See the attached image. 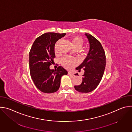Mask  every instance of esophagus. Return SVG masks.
<instances>
[{"mask_svg":"<svg viewBox=\"0 0 132 132\" xmlns=\"http://www.w3.org/2000/svg\"><path fill=\"white\" fill-rule=\"evenodd\" d=\"M68 74L69 75H70V76H74V74L72 72H71V71H68Z\"/></svg>","mask_w":132,"mask_h":132,"instance_id":"1","label":"esophagus"}]
</instances>
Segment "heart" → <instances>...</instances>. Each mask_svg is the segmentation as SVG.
<instances>
[{"instance_id": "1", "label": "heart", "mask_w": 132, "mask_h": 132, "mask_svg": "<svg viewBox=\"0 0 132 132\" xmlns=\"http://www.w3.org/2000/svg\"><path fill=\"white\" fill-rule=\"evenodd\" d=\"M60 40L56 42L55 46V50H57V46L60 43ZM71 44L72 46V47H78L80 48L82 44H83V40L81 37L79 36H75L71 38ZM61 63L63 66L67 68H71L75 64H76V61H75L73 59H70L68 57H64L62 58L61 60Z\"/></svg>"}]
</instances>
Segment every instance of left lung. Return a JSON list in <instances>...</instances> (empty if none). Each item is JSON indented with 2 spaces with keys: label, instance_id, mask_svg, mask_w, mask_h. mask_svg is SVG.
Wrapping results in <instances>:
<instances>
[{
  "label": "left lung",
  "instance_id": "left-lung-1",
  "mask_svg": "<svg viewBox=\"0 0 132 132\" xmlns=\"http://www.w3.org/2000/svg\"><path fill=\"white\" fill-rule=\"evenodd\" d=\"M90 44V49L82 63L76 69L79 71L83 69L82 81L75 89L80 92L88 93L95 90L99 85L105 67V54L100 42L89 33H85ZM75 75H78L75 73Z\"/></svg>",
  "mask_w": 132,
  "mask_h": 132
}]
</instances>
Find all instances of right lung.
<instances>
[{
    "label": "right lung",
    "instance_id": "right-lung-1",
    "mask_svg": "<svg viewBox=\"0 0 132 132\" xmlns=\"http://www.w3.org/2000/svg\"><path fill=\"white\" fill-rule=\"evenodd\" d=\"M66 33H45L36 39L29 53V67L31 77L36 88L41 91L51 93L60 87L62 76L68 72L62 66L51 69L50 66L55 57L56 42Z\"/></svg>",
    "mask_w": 132,
    "mask_h": 132
}]
</instances>
